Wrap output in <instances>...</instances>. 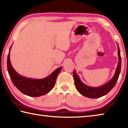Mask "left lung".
Segmentation results:
<instances>
[{
    "mask_svg": "<svg viewBox=\"0 0 128 128\" xmlns=\"http://www.w3.org/2000/svg\"><path fill=\"white\" fill-rule=\"evenodd\" d=\"M118 45V66L116 69V72L114 73V77L111 80H110L107 83L102 85L99 87H91V86L86 85L84 84L80 80L76 71L74 70L73 72V77L74 80L75 86L77 90L80 94L84 96L88 97L89 98H98L104 96V95L108 94L111 91L116 84L118 78L119 74L121 71V58L120 56V51L119 48L118 43L116 42Z\"/></svg>",
    "mask_w": 128,
    "mask_h": 128,
    "instance_id": "obj_1",
    "label": "left lung"
}]
</instances>
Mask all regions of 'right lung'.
Listing matches in <instances>:
<instances>
[{
	"mask_svg": "<svg viewBox=\"0 0 128 128\" xmlns=\"http://www.w3.org/2000/svg\"><path fill=\"white\" fill-rule=\"evenodd\" d=\"M12 46L9 50L7 57V69L10 79L17 89L25 95L32 97L42 96L50 92L55 86L56 79L62 67L57 68L44 78L33 79L22 76L14 70L10 63V50Z\"/></svg>",
	"mask_w": 128,
	"mask_h": 128,
	"instance_id": "add662e5",
	"label": "right lung"
}]
</instances>
